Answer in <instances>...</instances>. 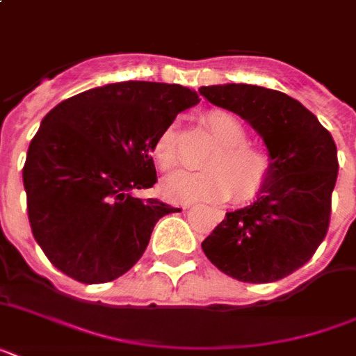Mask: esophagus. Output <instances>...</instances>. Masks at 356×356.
I'll return each mask as SVG.
<instances>
[{
    "mask_svg": "<svg viewBox=\"0 0 356 356\" xmlns=\"http://www.w3.org/2000/svg\"><path fill=\"white\" fill-rule=\"evenodd\" d=\"M183 209H184V211H186V209H190V205H183ZM214 218H216V220H218V222H220V220H222V218H223V212H214Z\"/></svg>",
    "mask_w": 356,
    "mask_h": 356,
    "instance_id": "34e87169",
    "label": "esophagus"
}]
</instances>
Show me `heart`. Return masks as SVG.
Here are the masks:
<instances>
[{
	"label": "heart",
	"mask_w": 356,
	"mask_h": 356,
	"mask_svg": "<svg viewBox=\"0 0 356 356\" xmlns=\"http://www.w3.org/2000/svg\"><path fill=\"white\" fill-rule=\"evenodd\" d=\"M205 123L220 145L207 159L203 170H177L164 181V194L175 201H225L231 195L240 203L254 200L271 173V156L259 145L245 142V127L227 111H211ZM175 129L162 131L151 147V155L162 170L177 164ZM235 194L233 195L232 192Z\"/></svg>",
	"instance_id": "obj_1"
}]
</instances>
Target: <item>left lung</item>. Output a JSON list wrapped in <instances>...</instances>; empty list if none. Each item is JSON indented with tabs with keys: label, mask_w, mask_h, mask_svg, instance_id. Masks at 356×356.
<instances>
[{
	"label": "left lung",
	"mask_w": 356,
	"mask_h": 356,
	"mask_svg": "<svg viewBox=\"0 0 356 356\" xmlns=\"http://www.w3.org/2000/svg\"><path fill=\"white\" fill-rule=\"evenodd\" d=\"M216 107L242 116L262 136L271 173L249 207L227 212L201 242L207 259L242 282H273L307 264L323 242L338 177L337 144L309 108L254 85L201 86Z\"/></svg>",
	"instance_id": "left-lung-1"
}]
</instances>
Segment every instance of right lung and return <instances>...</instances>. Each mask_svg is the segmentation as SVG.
I'll return each instance as SVG.
<instances>
[{
  "label": "right lung",
  "mask_w": 356,
  "mask_h": 356,
  "mask_svg": "<svg viewBox=\"0 0 356 356\" xmlns=\"http://www.w3.org/2000/svg\"><path fill=\"white\" fill-rule=\"evenodd\" d=\"M195 103L186 86L123 81L46 114L27 151L24 188L33 236L57 270L99 284L138 262L155 223L179 209L133 192L156 183L153 142Z\"/></svg>",
  "instance_id": "add662e5"
}]
</instances>
